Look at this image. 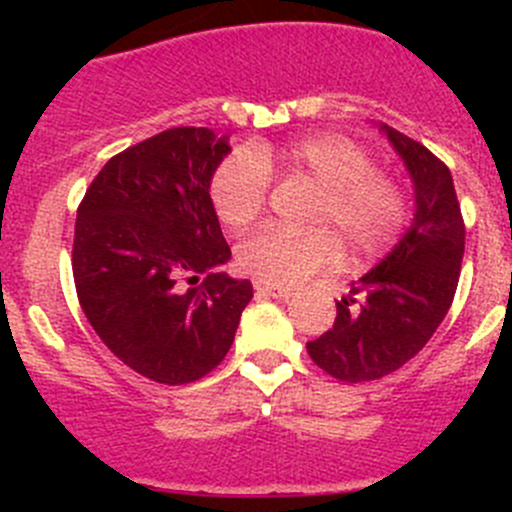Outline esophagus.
<instances>
[{"mask_svg":"<svg viewBox=\"0 0 512 512\" xmlns=\"http://www.w3.org/2000/svg\"><path fill=\"white\" fill-rule=\"evenodd\" d=\"M255 289H257V292H262V294H270V297H275V299H289L294 294L289 287L267 285V282H260V280L255 282Z\"/></svg>","mask_w":512,"mask_h":512,"instance_id":"1","label":"esophagus"}]
</instances>
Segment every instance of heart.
Wrapping results in <instances>:
<instances>
[{"label":"heart","mask_w":512,"mask_h":512,"mask_svg":"<svg viewBox=\"0 0 512 512\" xmlns=\"http://www.w3.org/2000/svg\"><path fill=\"white\" fill-rule=\"evenodd\" d=\"M272 173L314 188L304 223L312 230L265 227L237 247V265L267 285H294L337 265L339 246L352 262H371L394 250L411 223V200L399 180L342 136H309L280 151L235 148L210 178L215 213L245 230L265 210Z\"/></svg>","instance_id":"b5f03b06"}]
</instances>
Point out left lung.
I'll return each mask as SVG.
<instances>
[{"instance_id": "left-lung-1", "label": "left lung", "mask_w": 512, "mask_h": 512, "mask_svg": "<svg viewBox=\"0 0 512 512\" xmlns=\"http://www.w3.org/2000/svg\"><path fill=\"white\" fill-rule=\"evenodd\" d=\"M381 131L414 180L416 215L391 255L337 302L332 329L307 342L314 364L347 384L394 374L426 347L451 309L466 247L448 165L396 128Z\"/></svg>"}]
</instances>
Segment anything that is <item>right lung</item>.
Segmentation results:
<instances>
[{
    "instance_id": "obj_1",
    "label": "right lung",
    "mask_w": 512,
    "mask_h": 512,
    "mask_svg": "<svg viewBox=\"0 0 512 512\" xmlns=\"http://www.w3.org/2000/svg\"><path fill=\"white\" fill-rule=\"evenodd\" d=\"M227 138L180 126L98 170L76 210L71 270L86 319L126 366L165 386L215 369L235 342L247 280L230 260L210 178Z\"/></svg>"
}]
</instances>
